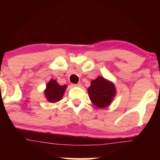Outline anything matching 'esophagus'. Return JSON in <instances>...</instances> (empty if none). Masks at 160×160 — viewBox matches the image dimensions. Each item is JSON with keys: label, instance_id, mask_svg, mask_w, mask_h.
Listing matches in <instances>:
<instances>
[{"label": "esophagus", "instance_id": "1", "mask_svg": "<svg viewBox=\"0 0 160 160\" xmlns=\"http://www.w3.org/2000/svg\"><path fill=\"white\" fill-rule=\"evenodd\" d=\"M81 85H82V84L80 83V82H78V83H77V84H72L73 86H78V87L81 86Z\"/></svg>", "mask_w": 160, "mask_h": 160}]
</instances>
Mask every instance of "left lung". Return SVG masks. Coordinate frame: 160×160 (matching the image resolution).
<instances>
[{
	"mask_svg": "<svg viewBox=\"0 0 160 160\" xmlns=\"http://www.w3.org/2000/svg\"><path fill=\"white\" fill-rule=\"evenodd\" d=\"M88 92L93 104L103 108L111 104L116 94V89L112 82L102 77H98L91 82Z\"/></svg>",
	"mask_w": 160,
	"mask_h": 160,
	"instance_id": "obj_1",
	"label": "left lung"
}]
</instances>
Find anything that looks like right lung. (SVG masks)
<instances>
[{"label":"right lung","mask_w":160,"mask_h":160,"mask_svg":"<svg viewBox=\"0 0 160 160\" xmlns=\"http://www.w3.org/2000/svg\"><path fill=\"white\" fill-rule=\"evenodd\" d=\"M67 86H61L57 83L55 80H51L47 85L45 90V95L49 102H57L62 98Z\"/></svg>","instance_id":"1"}]
</instances>
